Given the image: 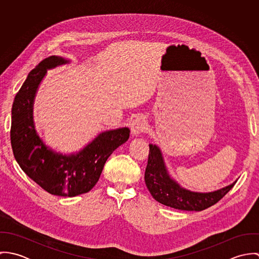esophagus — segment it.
<instances>
[{
    "label": "esophagus",
    "mask_w": 259,
    "mask_h": 259,
    "mask_svg": "<svg viewBox=\"0 0 259 259\" xmlns=\"http://www.w3.org/2000/svg\"><path fill=\"white\" fill-rule=\"evenodd\" d=\"M148 120L144 115L137 116L131 123V131L133 135H140L148 130Z\"/></svg>",
    "instance_id": "esophagus-1"
}]
</instances>
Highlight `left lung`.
I'll return each mask as SVG.
<instances>
[{"label":"left lung","mask_w":259,"mask_h":259,"mask_svg":"<svg viewBox=\"0 0 259 259\" xmlns=\"http://www.w3.org/2000/svg\"><path fill=\"white\" fill-rule=\"evenodd\" d=\"M145 182L156 201L176 209L187 211H200L210 207L219 202L236 183L234 182L220 190L207 193L186 190L169 178L159 148L152 145H149Z\"/></svg>","instance_id":"obj_1"}]
</instances>
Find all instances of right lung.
Returning <instances> with one entry per match:
<instances>
[{
	"instance_id": "obj_1",
	"label": "right lung",
	"mask_w": 259,
	"mask_h": 259,
	"mask_svg": "<svg viewBox=\"0 0 259 259\" xmlns=\"http://www.w3.org/2000/svg\"><path fill=\"white\" fill-rule=\"evenodd\" d=\"M68 62L52 56L28 74L12 108L11 144L16 160L30 179L51 194L73 197L89 192L98 183L112 151L128 140L130 130L122 127L102 133L72 155L56 153L42 144L33 122L34 98L47 70Z\"/></svg>"
}]
</instances>
